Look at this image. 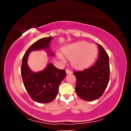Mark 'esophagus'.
<instances>
[{
  "instance_id": "esophagus-1",
  "label": "esophagus",
  "mask_w": 131,
  "mask_h": 131,
  "mask_svg": "<svg viewBox=\"0 0 131 131\" xmlns=\"http://www.w3.org/2000/svg\"><path fill=\"white\" fill-rule=\"evenodd\" d=\"M66 73H67V74H71V73H73L72 71H71V70L69 69H66Z\"/></svg>"
}]
</instances>
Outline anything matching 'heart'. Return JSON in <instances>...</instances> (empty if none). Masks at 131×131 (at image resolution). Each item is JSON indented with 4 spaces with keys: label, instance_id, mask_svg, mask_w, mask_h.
<instances>
[{
    "label": "heart",
    "instance_id": "1",
    "mask_svg": "<svg viewBox=\"0 0 131 131\" xmlns=\"http://www.w3.org/2000/svg\"><path fill=\"white\" fill-rule=\"evenodd\" d=\"M62 52L69 58H71V64L73 66L83 69L92 63L97 55L98 49L94 44L81 41L64 47ZM58 57L61 60H65L61 53H58Z\"/></svg>",
    "mask_w": 131,
    "mask_h": 131
}]
</instances>
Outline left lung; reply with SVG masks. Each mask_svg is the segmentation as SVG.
Instances as JSON below:
<instances>
[{
    "mask_svg": "<svg viewBox=\"0 0 131 131\" xmlns=\"http://www.w3.org/2000/svg\"><path fill=\"white\" fill-rule=\"evenodd\" d=\"M98 46L99 55L95 63L83 70L73 71L76 78V94L85 101H93L101 97L108 84V55L103 46L100 44Z\"/></svg>",
    "mask_w": 131,
    "mask_h": 131,
    "instance_id": "1",
    "label": "left lung"
}]
</instances>
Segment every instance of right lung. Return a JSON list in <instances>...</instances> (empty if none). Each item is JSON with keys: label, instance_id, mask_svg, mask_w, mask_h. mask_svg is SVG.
Returning a JSON list of instances; mask_svg holds the SVG:
<instances>
[{"label": "right lung", "instance_id": "obj_1", "mask_svg": "<svg viewBox=\"0 0 131 131\" xmlns=\"http://www.w3.org/2000/svg\"><path fill=\"white\" fill-rule=\"evenodd\" d=\"M52 39V37L39 39L28 48L22 59L21 74L24 87L31 99L38 103L52 101L58 94L61 82L66 76L65 70L57 69L52 64H48L43 70L35 73L29 69L27 63L28 55L31 51L42 49L49 51Z\"/></svg>", "mask_w": 131, "mask_h": 131}]
</instances>
